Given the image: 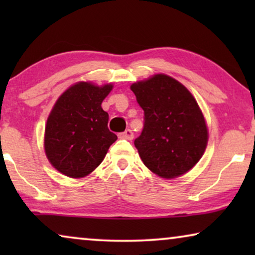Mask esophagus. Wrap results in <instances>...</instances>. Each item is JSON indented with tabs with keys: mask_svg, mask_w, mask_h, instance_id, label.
I'll return each mask as SVG.
<instances>
[{
	"mask_svg": "<svg viewBox=\"0 0 255 255\" xmlns=\"http://www.w3.org/2000/svg\"><path fill=\"white\" fill-rule=\"evenodd\" d=\"M118 137L121 139H127V140H132L133 139V132L130 128H128V130H125L124 132H121L120 134H118Z\"/></svg>",
	"mask_w": 255,
	"mask_h": 255,
	"instance_id": "34e87169",
	"label": "esophagus"
}]
</instances>
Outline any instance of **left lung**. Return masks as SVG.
<instances>
[{
  "label": "left lung",
  "mask_w": 255,
  "mask_h": 255,
  "mask_svg": "<svg viewBox=\"0 0 255 255\" xmlns=\"http://www.w3.org/2000/svg\"><path fill=\"white\" fill-rule=\"evenodd\" d=\"M144 110V128L134 146L149 170L173 179L198 162L207 147L208 128L186 87L165 74L131 86Z\"/></svg>",
  "instance_id": "obj_1"
}]
</instances>
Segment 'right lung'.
Listing matches in <instances>:
<instances>
[{
  "label": "right lung",
  "mask_w": 255,
  "mask_h": 255,
  "mask_svg": "<svg viewBox=\"0 0 255 255\" xmlns=\"http://www.w3.org/2000/svg\"><path fill=\"white\" fill-rule=\"evenodd\" d=\"M113 86L79 82L54 104L45 128V152L52 166L69 177H83L103 161L117 135L101 107Z\"/></svg>",
  "instance_id": "1"
}]
</instances>
